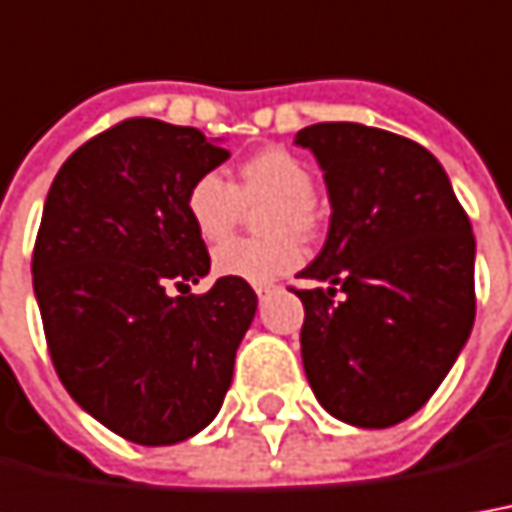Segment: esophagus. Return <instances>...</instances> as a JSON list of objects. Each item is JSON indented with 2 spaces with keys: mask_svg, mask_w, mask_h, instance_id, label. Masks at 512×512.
<instances>
[{
  "mask_svg": "<svg viewBox=\"0 0 512 512\" xmlns=\"http://www.w3.org/2000/svg\"><path fill=\"white\" fill-rule=\"evenodd\" d=\"M271 288H274V285H257V288H255L257 297H260V300H266V297L271 294Z\"/></svg>",
  "mask_w": 512,
  "mask_h": 512,
  "instance_id": "obj_1",
  "label": "esophagus"
}]
</instances>
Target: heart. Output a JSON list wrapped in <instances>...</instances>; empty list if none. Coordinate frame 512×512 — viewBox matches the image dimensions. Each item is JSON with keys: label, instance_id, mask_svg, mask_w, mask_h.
I'll return each instance as SVG.
<instances>
[{"label": "heart", "instance_id": "1", "mask_svg": "<svg viewBox=\"0 0 512 512\" xmlns=\"http://www.w3.org/2000/svg\"><path fill=\"white\" fill-rule=\"evenodd\" d=\"M269 204L260 212L266 241H232L215 249L212 269L221 277L269 285L297 269L305 249L297 235L316 229L314 173L285 148H266L235 170L232 182L204 173L187 190V215L204 243H221L238 227L243 210Z\"/></svg>", "mask_w": 512, "mask_h": 512}]
</instances>
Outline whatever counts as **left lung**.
Masks as SVG:
<instances>
[{
  "instance_id": "1",
  "label": "left lung",
  "mask_w": 512,
  "mask_h": 512,
  "mask_svg": "<svg viewBox=\"0 0 512 512\" xmlns=\"http://www.w3.org/2000/svg\"><path fill=\"white\" fill-rule=\"evenodd\" d=\"M330 198L322 252L291 288L302 364L342 423L387 429L434 395L476 316L471 221L446 170L412 139L358 123L302 128Z\"/></svg>"
}]
</instances>
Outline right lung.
Here are the masks:
<instances>
[{"label": "right lung", "instance_id": "1", "mask_svg": "<svg viewBox=\"0 0 512 512\" xmlns=\"http://www.w3.org/2000/svg\"><path fill=\"white\" fill-rule=\"evenodd\" d=\"M229 151L198 128L131 117L92 137L52 182L33 291L55 373L83 412L139 446L210 426L257 311L252 285L215 280L187 190Z\"/></svg>", "mask_w": 512, "mask_h": 512}]
</instances>
